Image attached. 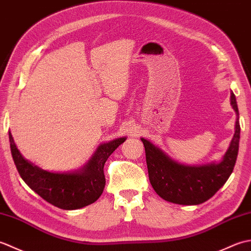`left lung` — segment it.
Instances as JSON below:
<instances>
[{
	"instance_id": "8db88e82",
	"label": "left lung",
	"mask_w": 251,
	"mask_h": 251,
	"mask_svg": "<svg viewBox=\"0 0 251 251\" xmlns=\"http://www.w3.org/2000/svg\"><path fill=\"white\" fill-rule=\"evenodd\" d=\"M231 104L237 114L235 134L219 164L185 166L168 157L161 149L141 138L146 150L149 179L154 191L163 200L179 205H199L214 196L226 182L235 166L239 147V114L235 95Z\"/></svg>"
}]
</instances>
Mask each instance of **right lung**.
Wrapping results in <instances>:
<instances>
[{
  "label": "right lung",
  "instance_id": "obj_1",
  "mask_svg": "<svg viewBox=\"0 0 251 251\" xmlns=\"http://www.w3.org/2000/svg\"><path fill=\"white\" fill-rule=\"evenodd\" d=\"M8 137L12 156L20 177L42 199L65 210L78 209L99 199L105 185L103 167L106 159L125 141V138H120L100 146L81 172L54 174L25 159L16 147L10 131Z\"/></svg>",
  "mask_w": 251,
  "mask_h": 251
}]
</instances>
